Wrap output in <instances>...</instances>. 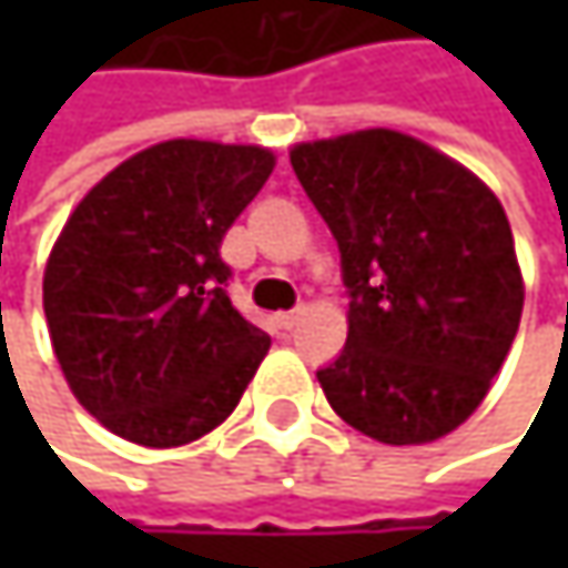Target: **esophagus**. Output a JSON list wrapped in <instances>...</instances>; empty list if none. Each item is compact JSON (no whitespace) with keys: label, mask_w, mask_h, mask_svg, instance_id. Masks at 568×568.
Instances as JSON below:
<instances>
[{"label":"esophagus","mask_w":568,"mask_h":568,"mask_svg":"<svg viewBox=\"0 0 568 568\" xmlns=\"http://www.w3.org/2000/svg\"><path fill=\"white\" fill-rule=\"evenodd\" d=\"M273 322H276L280 328H285V332H288V328H292V325L298 322V312H280V315H276Z\"/></svg>","instance_id":"obj_1"}]
</instances>
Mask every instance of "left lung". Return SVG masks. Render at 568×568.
I'll return each instance as SVG.
<instances>
[{"instance_id": "obj_1", "label": "left lung", "mask_w": 568, "mask_h": 568, "mask_svg": "<svg viewBox=\"0 0 568 568\" xmlns=\"http://www.w3.org/2000/svg\"><path fill=\"white\" fill-rule=\"evenodd\" d=\"M348 285V342L318 372L332 410L404 447L457 430L507 362L523 273L497 193L392 128L288 148Z\"/></svg>"}]
</instances>
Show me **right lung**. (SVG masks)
I'll list each match as a JSON object with an SVG mask.
<instances>
[{
  "label": "right lung",
  "mask_w": 568,
  "mask_h": 568,
  "mask_svg": "<svg viewBox=\"0 0 568 568\" xmlns=\"http://www.w3.org/2000/svg\"><path fill=\"white\" fill-rule=\"evenodd\" d=\"M276 168L260 144L161 141L101 176L45 263L42 305L78 404L141 447H183L220 427L270 335L223 283L220 243Z\"/></svg>",
  "instance_id": "add662e5"
}]
</instances>
